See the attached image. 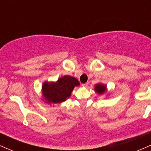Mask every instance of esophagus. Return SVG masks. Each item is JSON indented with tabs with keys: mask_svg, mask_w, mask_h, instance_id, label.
<instances>
[{
	"mask_svg": "<svg viewBox=\"0 0 151 151\" xmlns=\"http://www.w3.org/2000/svg\"><path fill=\"white\" fill-rule=\"evenodd\" d=\"M88 84H89V83L86 82V83H84V84H81V85H82L83 86H87Z\"/></svg>",
	"mask_w": 151,
	"mask_h": 151,
	"instance_id": "esophagus-1",
	"label": "esophagus"
}]
</instances>
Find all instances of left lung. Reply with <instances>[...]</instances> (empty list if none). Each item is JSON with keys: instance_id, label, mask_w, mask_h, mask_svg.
I'll use <instances>...</instances> for the list:
<instances>
[{"instance_id": "obj_1", "label": "left lung", "mask_w": 151, "mask_h": 151, "mask_svg": "<svg viewBox=\"0 0 151 151\" xmlns=\"http://www.w3.org/2000/svg\"><path fill=\"white\" fill-rule=\"evenodd\" d=\"M94 90L99 94H103L106 91V86L103 84H97L94 86Z\"/></svg>"}]
</instances>
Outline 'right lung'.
<instances>
[{"instance_id":"add662e5","label":"right lung","mask_w":151,"mask_h":151,"mask_svg":"<svg viewBox=\"0 0 151 151\" xmlns=\"http://www.w3.org/2000/svg\"><path fill=\"white\" fill-rule=\"evenodd\" d=\"M76 78L66 75L55 82L45 81L42 86V93L45 103L58 104L67 100L71 96L75 86H79Z\"/></svg>"}]
</instances>
